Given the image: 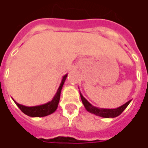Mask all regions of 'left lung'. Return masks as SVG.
Masks as SVG:
<instances>
[{"label": "left lung", "mask_w": 148, "mask_h": 148, "mask_svg": "<svg viewBox=\"0 0 148 148\" xmlns=\"http://www.w3.org/2000/svg\"><path fill=\"white\" fill-rule=\"evenodd\" d=\"M80 95H81V99H82V101L86 110L91 114H94L97 116L103 117V118H115V117L120 115L123 111L127 108V106L131 102V100H128V102H126L124 105H121L120 107L116 108V109H100L98 107L93 106L82 95L81 93Z\"/></svg>", "instance_id": "obj_1"}]
</instances>
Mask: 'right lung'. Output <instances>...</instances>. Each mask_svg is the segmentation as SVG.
Returning a JSON list of instances; mask_svg holds the SVG:
<instances>
[{
  "label": "right lung",
  "instance_id": "obj_1",
  "mask_svg": "<svg viewBox=\"0 0 148 148\" xmlns=\"http://www.w3.org/2000/svg\"><path fill=\"white\" fill-rule=\"evenodd\" d=\"M66 77H67V74H66L65 76L62 77V82H61L59 87L58 89L57 93L54 95L53 99L51 101L48 102V103L43 104V105H36V106H25V105H20V104H18L17 102H15L14 100V103L20 108V110L22 111L24 114H25L26 115H28V116L44 117L53 114L56 111L57 108H58V105L60 100L61 90L62 89V86H63V84H64L66 79Z\"/></svg>",
  "mask_w": 148,
  "mask_h": 148
}]
</instances>
